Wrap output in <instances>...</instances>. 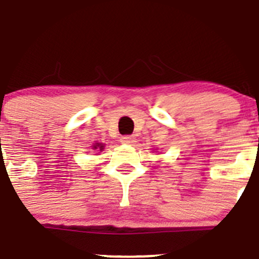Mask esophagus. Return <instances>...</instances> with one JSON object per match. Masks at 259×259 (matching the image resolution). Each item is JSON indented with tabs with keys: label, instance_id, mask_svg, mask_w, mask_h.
<instances>
[{
	"label": "esophagus",
	"instance_id": "obj_1",
	"mask_svg": "<svg viewBox=\"0 0 259 259\" xmlns=\"http://www.w3.org/2000/svg\"><path fill=\"white\" fill-rule=\"evenodd\" d=\"M120 141L122 144H126V145H133V144L137 143V139L133 135H124V137H121Z\"/></svg>",
	"mask_w": 259,
	"mask_h": 259
}]
</instances>
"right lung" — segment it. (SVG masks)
<instances>
[{
    "mask_svg": "<svg viewBox=\"0 0 259 259\" xmlns=\"http://www.w3.org/2000/svg\"><path fill=\"white\" fill-rule=\"evenodd\" d=\"M93 149H94V150L102 151L103 149H104V144H99V143H97V144H95V145H93Z\"/></svg>",
    "mask_w": 259,
    "mask_h": 259,
    "instance_id": "1",
    "label": "right lung"
}]
</instances>
